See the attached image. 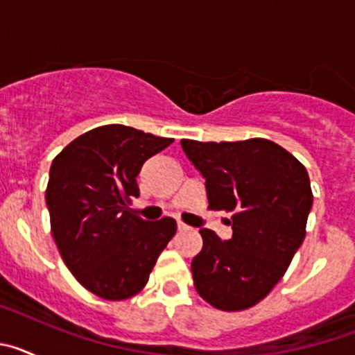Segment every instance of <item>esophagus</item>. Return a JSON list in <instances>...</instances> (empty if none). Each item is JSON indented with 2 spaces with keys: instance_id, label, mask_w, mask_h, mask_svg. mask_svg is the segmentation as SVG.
<instances>
[{
  "instance_id": "34e87169",
  "label": "esophagus",
  "mask_w": 355,
  "mask_h": 355,
  "mask_svg": "<svg viewBox=\"0 0 355 355\" xmlns=\"http://www.w3.org/2000/svg\"><path fill=\"white\" fill-rule=\"evenodd\" d=\"M178 231H180V233H184V231H190V227L184 225L183 222H178Z\"/></svg>"
}]
</instances>
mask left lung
<instances>
[{
    "mask_svg": "<svg viewBox=\"0 0 355 355\" xmlns=\"http://www.w3.org/2000/svg\"><path fill=\"white\" fill-rule=\"evenodd\" d=\"M206 180L211 209L233 211V236L200 229L192 261L197 293L222 311L258 304L281 281L306 236L313 193L299 159L266 139L241 142L181 140Z\"/></svg>",
    "mask_w": 355,
    "mask_h": 355,
    "instance_id": "8db88e82",
    "label": "left lung"
}]
</instances>
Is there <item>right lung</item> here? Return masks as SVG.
<instances>
[{
  "instance_id": "right-lung-1",
  "label": "right lung",
  "mask_w": 355,
  "mask_h": 355,
  "mask_svg": "<svg viewBox=\"0 0 355 355\" xmlns=\"http://www.w3.org/2000/svg\"><path fill=\"white\" fill-rule=\"evenodd\" d=\"M174 139L122 124L72 140L49 168L46 205L62 259L78 283L106 300L139 293L171 238L174 218L149 222L130 209L137 175Z\"/></svg>"
}]
</instances>
